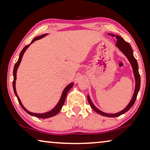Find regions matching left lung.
I'll list each match as a JSON object with an SVG mask.
<instances>
[{"mask_svg": "<svg viewBox=\"0 0 150 150\" xmlns=\"http://www.w3.org/2000/svg\"><path fill=\"white\" fill-rule=\"evenodd\" d=\"M108 35L112 37H115V39L117 40V41L115 42L116 47L125 55V56L127 57V59H128L129 62L130 63L131 66H132V68L133 70V73H134V79H135V89H134V94H133L132 98V99H131L130 102H129V104L126 106V107L124 109L121 110V111L116 112V113H106V112H102V110L98 109V108L94 105L93 102H92L91 99H90L89 95H87V100L88 102H89L91 107L92 108V109L95 110L96 112L100 114L101 115L108 117H118L121 115L125 113V112L130 110V108L133 106V104H134L135 100L137 99V94H138L139 89H140L141 78L139 73L138 63H137V61L136 60V59L134 58V55H133V51H132V48H131L130 45L128 43L125 42L124 40L122 38V37L119 36L117 35H114L112 33H108Z\"/></svg>", "mask_w": 150, "mask_h": 150, "instance_id": "obj_1", "label": "left lung"}]
</instances>
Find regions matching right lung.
Segmentation results:
<instances>
[{
    "label": "right lung",
    "instance_id": "obj_1",
    "mask_svg": "<svg viewBox=\"0 0 150 150\" xmlns=\"http://www.w3.org/2000/svg\"><path fill=\"white\" fill-rule=\"evenodd\" d=\"M47 35H48V33H45V34L36 37V38H35L33 40H32V42H30V44L29 45H28V46H26L23 49H22V50L21 51V52H20V54L19 58H18V60L17 61V63H16V64H15V65H14L13 71V91H14V93H15L16 96L18 98V102H19V104H20V106H22V108H23V109L25 110V111L27 112L28 114H29V115H32V116L36 117L42 118V119L51 117H53V116L56 115L57 113H59V111H60L61 108H62V106H63V104H64V102H65V98H66V96H67V93H68V91L71 89V88L72 87L73 85H74V83H69V85H67V87L65 88L64 90H63V92H62V94H61V98H60V100H59V101L58 102V103L57 104V105L55 106L53 108L52 110H49V111H48V112H43V113H36V112H30L29 110H28L25 107H24V106H23V104H22L21 101H20V99L19 98V97H18V94H17V91H16V74H17V70H18V67H19V65L20 64V63H21L22 57H23V55L24 54V52H25V51L26 50V49H27L28 47L30 46V44H33V43L34 42H35V41H37V40H40V39L44 38V37H46Z\"/></svg>",
    "mask_w": 150,
    "mask_h": 150
}]
</instances>
